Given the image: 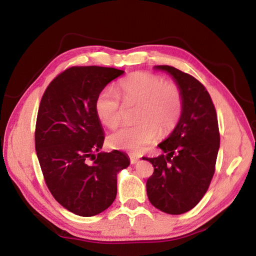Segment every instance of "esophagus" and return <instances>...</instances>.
<instances>
[{"mask_svg": "<svg viewBox=\"0 0 256 256\" xmlns=\"http://www.w3.org/2000/svg\"><path fill=\"white\" fill-rule=\"evenodd\" d=\"M138 157H135V156H130V164H135L136 162H138Z\"/></svg>", "mask_w": 256, "mask_h": 256, "instance_id": "esophagus-1", "label": "esophagus"}]
</instances>
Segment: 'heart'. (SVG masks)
<instances>
[{
  "mask_svg": "<svg viewBox=\"0 0 256 256\" xmlns=\"http://www.w3.org/2000/svg\"><path fill=\"white\" fill-rule=\"evenodd\" d=\"M124 102L138 104L134 126H123L109 136V144L118 150L140 154L152 144L160 134L168 136L179 124L184 108L183 92L174 82L150 72H134L118 84ZM98 120L114 130L122 120L118 94L104 89L94 101Z\"/></svg>",
  "mask_w": 256,
  "mask_h": 256,
  "instance_id": "heart-1",
  "label": "heart"
}]
</instances>
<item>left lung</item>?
Masks as SVG:
<instances>
[{
  "label": "left lung",
  "instance_id": "left-lung-1",
  "mask_svg": "<svg viewBox=\"0 0 256 256\" xmlns=\"http://www.w3.org/2000/svg\"><path fill=\"white\" fill-rule=\"evenodd\" d=\"M155 68L168 72L180 86L184 108L178 126L158 145L164 154L142 157L154 166L147 196L159 210L180 215L198 204L215 174L220 144L217 114L208 92L195 77L169 65Z\"/></svg>",
  "mask_w": 256,
  "mask_h": 256
}]
</instances>
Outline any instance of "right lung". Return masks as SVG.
Returning a JSON list of instances; mask_svg holds the SVG:
<instances>
[{
  "label": "right lung",
  "mask_w": 256,
  "mask_h": 256,
  "mask_svg": "<svg viewBox=\"0 0 256 256\" xmlns=\"http://www.w3.org/2000/svg\"><path fill=\"white\" fill-rule=\"evenodd\" d=\"M123 73L96 65L70 68L41 98L34 132L41 171L53 198L75 215L92 217L108 208L118 172L130 164L122 152H99L104 135L94 112L99 92Z\"/></svg>",
  "instance_id": "obj_1"
}]
</instances>
